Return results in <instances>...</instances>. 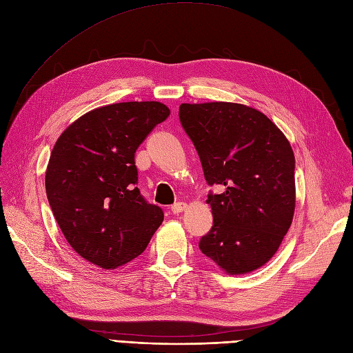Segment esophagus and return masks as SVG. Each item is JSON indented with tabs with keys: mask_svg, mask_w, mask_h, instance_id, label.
I'll return each instance as SVG.
<instances>
[{
	"mask_svg": "<svg viewBox=\"0 0 353 353\" xmlns=\"http://www.w3.org/2000/svg\"><path fill=\"white\" fill-rule=\"evenodd\" d=\"M186 203L185 202H177V203H174L173 206H172V212L173 214H180V212H183L185 210H186Z\"/></svg>",
	"mask_w": 353,
	"mask_h": 353,
	"instance_id": "obj_1",
	"label": "esophagus"
}]
</instances>
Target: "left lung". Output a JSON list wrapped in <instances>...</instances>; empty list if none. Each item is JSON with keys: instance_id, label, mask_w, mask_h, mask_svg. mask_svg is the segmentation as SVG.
Returning <instances> with one entry per match:
<instances>
[{"instance_id": "1", "label": "left lung", "mask_w": 353, "mask_h": 353, "mask_svg": "<svg viewBox=\"0 0 353 353\" xmlns=\"http://www.w3.org/2000/svg\"><path fill=\"white\" fill-rule=\"evenodd\" d=\"M180 122L202 163L214 223L201 252L228 275H245L273 257L295 211V157L266 114L240 103H181Z\"/></svg>"}]
</instances>
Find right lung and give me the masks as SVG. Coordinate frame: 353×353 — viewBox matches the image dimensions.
<instances>
[{
  "label": "right lung",
  "mask_w": 353,
  "mask_h": 353,
  "mask_svg": "<svg viewBox=\"0 0 353 353\" xmlns=\"http://www.w3.org/2000/svg\"><path fill=\"white\" fill-rule=\"evenodd\" d=\"M170 114L160 101L97 108L63 130L46 168L52 212L83 259L112 270L138 257L164 219L139 189L135 152Z\"/></svg>",
  "instance_id": "add662e5"
}]
</instances>
